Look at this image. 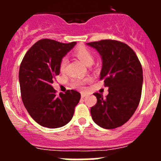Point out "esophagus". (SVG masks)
<instances>
[{
    "label": "esophagus",
    "instance_id": "1",
    "mask_svg": "<svg viewBox=\"0 0 161 161\" xmlns=\"http://www.w3.org/2000/svg\"><path fill=\"white\" fill-rule=\"evenodd\" d=\"M86 96V93H82V94H81V97H82V98H84V97H85Z\"/></svg>",
    "mask_w": 161,
    "mask_h": 161
}]
</instances>
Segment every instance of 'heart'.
<instances>
[{"mask_svg": "<svg viewBox=\"0 0 161 161\" xmlns=\"http://www.w3.org/2000/svg\"><path fill=\"white\" fill-rule=\"evenodd\" d=\"M75 55L83 63L86 65H90V64H92V62H93V55L91 53L90 50H88L87 48L84 47H80L77 48L75 50ZM67 58L64 57L61 59V62H60V71H64V69H65L66 64H67ZM83 84L84 81L80 80V79H75L72 82L71 85L74 88L76 89H81L83 88Z\"/></svg>", "mask_w": 161, "mask_h": 161, "instance_id": "1", "label": "heart"}]
</instances>
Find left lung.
Instances as JSON below:
<instances>
[{
    "instance_id": "8db88e82",
    "label": "left lung",
    "mask_w": 161,
    "mask_h": 161,
    "mask_svg": "<svg viewBox=\"0 0 161 161\" xmlns=\"http://www.w3.org/2000/svg\"><path fill=\"white\" fill-rule=\"evenodd\" d=\"M86 44L101 56L100 79L108 87L105 98L101 93H94L97 103L91 108V116L103 129L120 127L130 119L140 101L143 82L140 61L134 50L122 42L103 40Z\"/></svg>"
}]
</instances>
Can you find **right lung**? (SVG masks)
<instances>
[{"instance_id": "obj_1", "label": "right lung", "mask_w": 161, "mask_h": 161, "mask_svg": "<svg viewBox=\"0 0 161 161\" xmlns=\"http://www.w3.org/2000/svg\"><path fill=\"white\" fill-rule=\"evenodd\" d=\"M75 44L40 40L26 52L20 64L22 102L32 119L43 127L57 129L67 125L81 98V94L73 90L57 97L51 86L60 73L61 59Z\"/></svg>"}]
</instances>
